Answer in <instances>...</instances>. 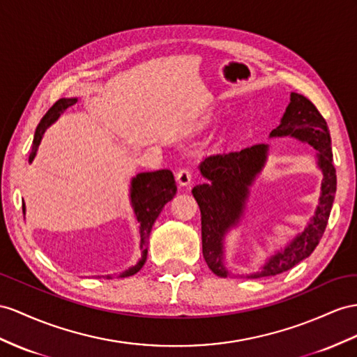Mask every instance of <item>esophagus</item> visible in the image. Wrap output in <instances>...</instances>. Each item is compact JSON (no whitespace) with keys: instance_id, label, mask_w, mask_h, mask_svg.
<instances>
[{"instance_id":"obj_1","label":"esophagus","mask_w":357,"mask_h":357,"mask_svg":"<svg viewBox=\"0 0 357 357\" xmlns=\"http://www.w3.org/2000/svg\"><path fill=\"white\" fill-rule=\"evenodd\" d=\"M191 179H193V172L190 169H181L176 175V181L181 187H187L191 184Z\"/></svg>"}]
</instances>
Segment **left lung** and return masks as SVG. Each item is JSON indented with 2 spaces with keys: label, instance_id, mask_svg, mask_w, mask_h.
<instances>
[{
  "label": "left lung",
  "instance_id": "obj_1",
  "mask_svg": "<svg viewBox=\"0 0 357 357\" xmlns=\"http://www.w3.org/2000/svg\"><path fill=\"white\" fill-rule=\"evenodd\" d=\"M294 137L317 149V164L323 172L318 206L307 226L285 248L248 278L276 276L291 270L315 250L326 231L336 193V170L333 166L332 140L327 122L317 107L303 95L292 91L280 125L270 137ZM268 144H255L240 152L211 155L200 162L199 170L206 184L193 188L202 215V253L209 270L220 278L229 276L223 261L225 235L240 223L250 195V187L266 166Z\"/></svg>",
  "mask_w": 357,
  "mask_h": 357
}]
</instances>
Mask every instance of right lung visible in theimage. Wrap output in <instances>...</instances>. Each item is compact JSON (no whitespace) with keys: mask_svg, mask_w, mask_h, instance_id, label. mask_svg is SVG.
<instances>
[{"mask_svg":"<svg viewBox=\"0 0 357 357\" xmlns=\"http://www.w3.org/2000/svg\"><path fill=\"white\" fill-rule=\"evenodd\" d=\"M77 100H78L77 98H61L48 109L47 114L42 117V121L38 125V128H36V132H34L33 146H31V152L29 158L30 162L36 157V152H38L45 130L56 122L65 109L75 105ZM175 195H176V182H175V178H173V173L167 169L157 170V172H143L131 179L130 199H131L134 214L137 217V222L140 223V248L143 253H142L140 261L137 262L134 267L122 271L119 274V278L132 276V274L142 270V267L146 262V257H148V241H149L152 226L155 220L158 218L160 213L162 211L164 205H166L169 200H172ZM22 211L25 214V204L22 205ZM104 278L109 279L112 276H104Z\"/></svg>","mask_w":357,"mask_h":357,"instance_id":"1","label":"right lung"}]
</instances>
